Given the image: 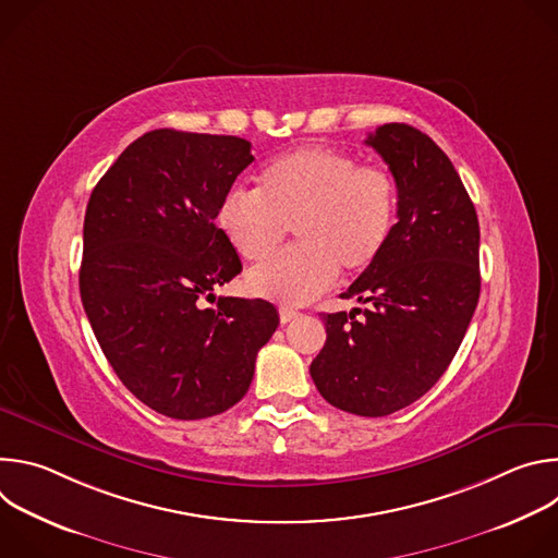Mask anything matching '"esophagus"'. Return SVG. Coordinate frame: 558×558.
<instances>
[{"mask_svg":"<svg viewBox=\"0 0 558 558\" xmlns=\"http://www.w3.org/2000/svg\"><path fill=\"white\" fill-rule=\"evenodd\" d=\"M298 315H300V313H298L295 308L282 306V308H280V323H282V325H289V323H293V320H295Z\"/></svg>","mask_w":558,"mask_h":558,"instance_id":"esophagus-1","label":"esophagus"}]
</instances>
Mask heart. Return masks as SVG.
<instances>
[{
    "label": "heart",
    "instance_id": "1",
    "mask_svg": "<svg viewBox=\"0 0 558 558\" xmlns=\"http://www.w3.org/2000/svg\"><path fill=\"white\" fill-rule=\"evenodd\" d=\"M397 216V183L381 166L355 163L347 151L306 145L267 163L258 192L229 190L216 225L247 263L282 245L287 227L300 247L254 269L247 291L280 304H304L338 280L362 274L384 254Z\"/></svg>",
    "mask_w": 558,
    "mask_h": 558
}]
</instances>
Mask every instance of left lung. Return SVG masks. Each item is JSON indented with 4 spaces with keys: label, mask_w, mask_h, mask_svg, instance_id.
<instances>
[{
    "label": "left lung",
    "mask_w": 558,
    "mask_h": 558,
    "mask_svg": "<svg viewBox=\"0 0 558 558\" xmlns=\"http://www.w3.org/2000/svg\"><path fill=\"white\" fill-rule=\"evenodd\" d=\"M397 183L381 258L342 293L364 308L323 313L311 377L329 404L362 417L402 411L452 362L480 302V220L444 149L407 123L366 136Z\"/></svg>",
    "instance_id": "8db88e82"
}]
</instances>
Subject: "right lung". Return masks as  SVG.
<instances>
[{"instance_id": "add662e5", "label": "right lung", "mask_w": 558, "mask_h": 558, "mask_svg": "<svg viewBox=\"0 0 558 558\" xmlns=\"http://www.w3.org/2000/svg\"><path fill=\"white\" fill-rule=\"evenodd\" d=\"M252 161L245 138L151 130L123 149L88 201L78 271L86 315L125 388L172 420H205L241 402L278 329L267 300L205 306L243 269L214 220Z\"/></svg>"}]
</instances>
